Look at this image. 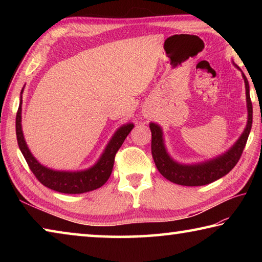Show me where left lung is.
<instances>
[{
    "instance_id": "1",
    "label": "left lung",
    "mask_w": 262,
    "mask_h": 262,
    "mask_svg": "<svg viewBox=\"0 0 262 262\" xmlns=\"http://www.w3.org/2000/svg\"><path fill=\"white\" fill-rule=\"evenodd\" d=\"M234 64V63H233ZM236 66V64H234ZM237 67V66H236ZM239 70L241 68L237 67ZM246 90V107H247V123L242 135L234 142V144L224 154L205 162L194 164H183L174 161L167 152L164 141L162 127L155 122H150L149 127L151 130V154L154 162L156 164L161 174L172 183L183 186H203L208 185L217 179L228 174L236 166L241 158L243 150L252 128L253 119V108H252L250 85L244 73H242Z\"/></svg>"
}]
</instances>
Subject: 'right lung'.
I'll list each match as a JSON object with an SVG mask.
<instances>
[{
	"mask_svg": "<svg viewBox=\"0 0 262 262\" xmlns=\"http://www.w3.org/2000/svg\"><path fill=\"white\" fill-rule=\"evenodd\" d=\"M23 91L24 88L20 91L19 107L16 115L17 142H18V147L30 170L33 172L37 179L46 187L64 194H82L101 187L112 173L115 154L122 145L127 135L134 128V123L128 122L118 128L117 132L111 137L108 143L106 144L98 161L91 167L79 171L53 170L37 161V158L30 151L25 142L23 129H21V104H23L21 95H23Z\"/></svg>",
	"mask_w": 262,
	"mask_h": 262,
	"instance_id": "1",
	"label": "right lung"
}]
</instances>
